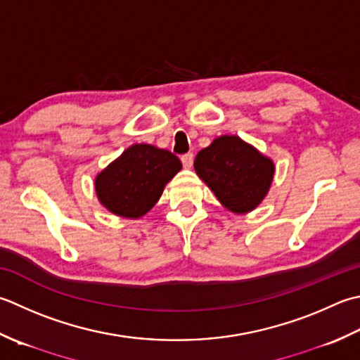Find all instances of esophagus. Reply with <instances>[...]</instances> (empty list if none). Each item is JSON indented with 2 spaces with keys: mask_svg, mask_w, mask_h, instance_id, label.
<instances>
[{
  "mask_svg": "<svg viewBox=\"0 0 360 360\" xmlns=\"http://www.w3.org/2000/svg\"><path fill=\"white\" fill-rule=\"evenodd\" d=\"M181 162H182V165H184L186 168H190V167H192V164H193V154L192 153L182 154Z\"/></svg>",
  "mask_w": 360,
  "mask_h": 360,
  "instance_id": "34e87169",
  "label": "esophagus"
}]
</instances>
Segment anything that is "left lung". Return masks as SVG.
<instances>
[{"label":"left lung","instance_id":"8db88e82","mask_svg":"<svg viewBox=\"0 0 360 360\" xmlns=\"http://www.w3.org/2000/svg\"><path fill=\"white\" fill-rule=\"evenodd\" d=\"M195 170L224 207L245 214L269 192L274 165L243 140L223 136L196 154Z\"/></svg>","mask_w":360,"mask_h":360}]
</instances>
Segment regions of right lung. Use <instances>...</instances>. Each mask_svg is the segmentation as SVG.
I'll list each match as a JSON object with an SVG mask.
<instances>
[{
  "label": "right lung",
  "instance_id": "add662e5",
  "mask_svg": "<svg viewBox=\"0 0 360 360\" xmlns=\"http://www.w3.org/2000/svg\"><path fill=\"white\" fill-rule=\"evenodd\" d=\"M181 168V160L172 151L146 143L132 145L98 174V198L115 215L139 218L158 202L167 182Z\"/></svg>",
  "mask_w": 360,
  "mask_h": 360
}]
</instances>
